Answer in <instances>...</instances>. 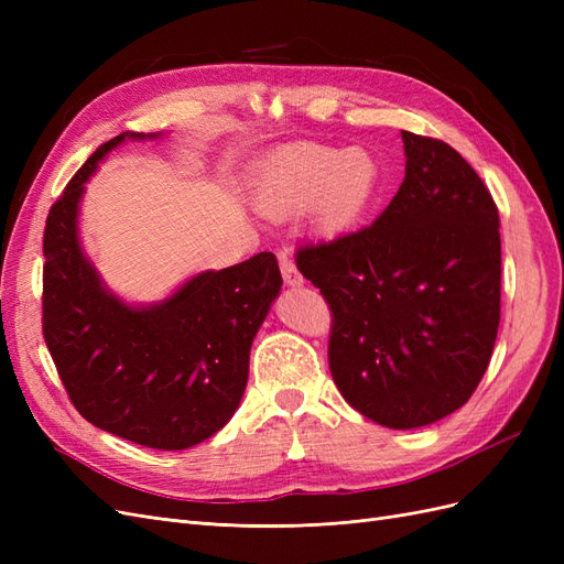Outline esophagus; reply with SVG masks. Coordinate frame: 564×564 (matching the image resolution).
Wrapping results in <instances>:
<instances>
[{
  "instance_id": "obj_1",
  "label": "esophagus",
  "mask_w": 564,
  "mask_h": 564,
  "mask_svg": "<svg viewBox=\"0 0 564 564\" xmlns=\"http://www.w3.org/2000/svg\"><path fill=\"white\" fill-rule=\"evenodd\" d=\"M280 270H282V278H284V284L289 286H301L303 284V275L299 272L294 259L289 253H280Z\"/></svg>"
}]
</instances>
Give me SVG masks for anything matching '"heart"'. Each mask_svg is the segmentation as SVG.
Listing matches in <instances>:
<instances>
[{"instance_id": "b5f03b06", "label": "heart", "mask_w": 564, "mask_h": 564, "mask_svg": "<svg viewBox=\"0 0 564 564\" xmlns=\"http://www.w3.org/2000/svg\"><path fill=\"white\" fill-rule=\"evenodd\" d=\"M381 164L367 148L305 145L278 158L256 185V204L270 218L311 209L322 235H344L371 209L381 191Z\"/></svg>"}]
</instances>
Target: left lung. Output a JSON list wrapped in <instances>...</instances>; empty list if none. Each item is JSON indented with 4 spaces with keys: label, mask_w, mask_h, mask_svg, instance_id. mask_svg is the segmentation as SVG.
<instances>
[{
    "label": "left lung",
    "mask_w": 564,
    "mask_h": 564,
    "mask_svg": "<svg viewBox=\"0 0 564 564\" xmlns=\"http://www.w3.org/2000/svg\"><path fill=\"white\" fill-rule=\"evenodd\" d=\"M404 181L371 226L301 247L327 299L329 369L346 402L386 429H421L482 381L501 319L499 209L445 141L402 131Z\"/></svg>",
    "instance_id": "8db88e82"
}]
</instances>
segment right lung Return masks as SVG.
<instances>
[{
    "label": "right lung",
    "mask_w": 564,
    "mask_h": 564,
    "mask_svg": "<svg viewBox=\"0 0 564 564\" xmlns=\"http://www.w3.org/2000/svg\"><path fill=\"white\" fill-rule=\"evenodd\" d=\"M119 133L82 164L44 228L42 329L77 412L96 429L152 449H187L232 419L249 379V350L282 286L275 253L204 270L152 305H129L79 247L77 216L98 162Z\"/></svg>",
    "instance_id": "1"
}]
</instances>
